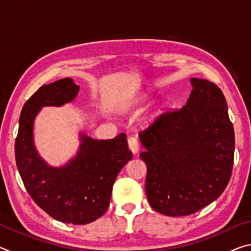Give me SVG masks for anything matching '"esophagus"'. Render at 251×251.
I'll use <instances>...</instances> for the list:
<instances>
[{
  "mask_svg": "<svg viewBox=\"0 0 251 251\" xmlns=\"http://www.w3.org/2000/svg\"><path fill=\"white\" fill-rule=\"evenodd\" d=\"M128 147L133 154H137L139 151V143H138L137 137L133 136V137L128 138Z\"/></svg>",
  "mask_w": 251,
  "mask_h": 251,
  "instance_id": "1",
  "label": "esophagus"
}]
</instances>
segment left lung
Instances as JSON below:
<instances>
[{"instance_id":"left-lung-1","label":"left lung","mask_w":251,"mask_h":251,"mask_svg":"<svg viewBox=\"0 0 251 251\" xmlns=\"http://www.w3.org/2000/svg\"><path fill=\"white\" fill-rule=\"evenodd\" d=\"M190 83L184 107L163 113L139 133L148 201L171 217L192 215L216 201L232 172L235 133L226 99L209 80Z\"/></svg>"}]
</instances>
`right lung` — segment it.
I'll use <instances>...</instances> for the list:
<instances>
[{
  "label": "right lung",
  "mask_w": 251,
  "mask_h": 251,
  "mask_svg": "<svg viewBox=\"0 0 251 251\" xmlns=\"http://www.w3.org/2000/svg\"><path fill=\"white\" fill-rule=\"evenodd\" d=\"M79 86L72 78L43 85L24 104L15 139V160L23 184L39 207L58 222L85 225L107 210L118 173L131 159L126 134L93 139L80 133L74 158L62 167L49 166L34 146V120L44 106L73 100Z\"/></svg>",
  "instance_id": "obj_1"
}]
</instances>
